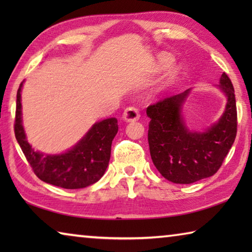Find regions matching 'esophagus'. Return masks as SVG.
Here are the masks:
<instances>
[{
	"label": "esophagus",
	"mask_w": 252,
	"mask_h": 252,
	"mask_svg": "<svg viewBox=\"0 0 252 252\" xmlns=\"http://www.w3.org/2000/svg\"><path fill=\"white\" fill-rule=\"evenodd\" d=\"M140 118V113L138 109L133 108V106H129L125 110V112L122 114V119L126 122H133V121H138Z\"/></svg>",
	"instance_id": "34e87169"
}]
</instances>
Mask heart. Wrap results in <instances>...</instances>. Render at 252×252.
Masks as SVG:
<instances>
[{
    "label": "heart",
    "mask_w": 252,
    "mask_h": 252,
    "mask_svg": "<svg viewBox=\"0 0 252 252\" xmlns=\"http://www.w3.org/2000/svg\"><path fill=\"white\" fill-rule=\"evenodd\" d=\"M164 65H165V62H164V61H161V62H160V66L162 67V66H164Z\"/></svg>",
    "instance_id": "b5f03b06"
}]
</instances>
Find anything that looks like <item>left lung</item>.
<instances>
[{
  "instance_id": "8db88e82",
  "label": "left lung",
  "mask_w": 252,
  "mask_h": 252,
  "mask_svg": "<svg viewBox=\"0 0 252 252\" xmlns=\"http://www.w3.org/2000/svg\"><path fill=\"white\" fill-rule=\"evenodd\" d=\"M216 87L224 95L225 106L218 121L203 131L190 130L183 112L191 88L147 109L151 159L167 180L189 185L211 177L231 149L237 134L234 89L224 72Z\"/></svg>"
}]
</instances>
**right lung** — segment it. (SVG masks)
Segmentation results:
<instances>
[{"label":"right lung","instance_id":"right-lung-1","mask_svg":"<svg viewBox=\"0 0 252 252\" xmlns=\"http://www.w3.org/2000/svg\"><path fill=\"white\" fill-rule=\"evenodd\" d=\"M23 83L16 94L15 138L34 173L42 181L64 189H82L100 180L109 165L111 144L118 132V120L97 121L73 147L61 153H44L30 144L22 119Z\"/></svg>","mask_w":252,"mask_h":252}]
</instances>
